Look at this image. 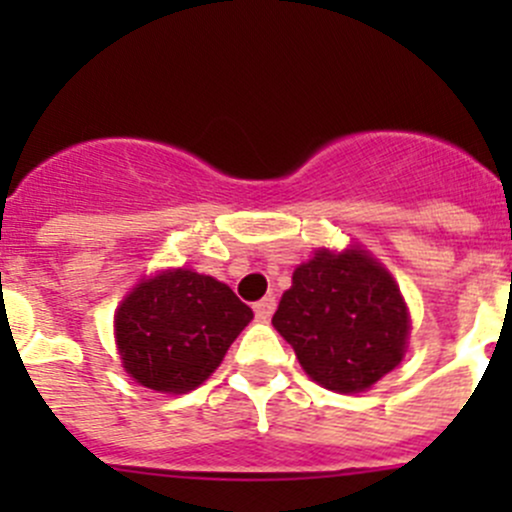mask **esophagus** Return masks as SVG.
<instances>
[{"label":"esophagus","mask_w":512,"mask_h":512,"mask_svg":"<svg viewBox=\"0 0 512 512\" xmlns=\"http://www.w3.org/2000/svg\"><path fill=\"white\" fill-rule=\"evenodd\" d=\"M275 307H277V299L272 297H262L260 302H255V317L257 319H262V322H267V319L272 317V312H275Z\"/></svg>","instance_id":"obj_1"}]
</instances>
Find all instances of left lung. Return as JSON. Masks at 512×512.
Here are the masks:
<instances>
[{
  "mask_svg": "<svg viewBox=\"0 0 512 512\" xmlns=\"http://www.w3.org/2000/svg\"><path fill=\"white\" fill-rule=\"evenodd\" d=\"M324 389L364 391L401 361L409 312L389 272L361 250H319L292 275L272 317Z\"/></svg>",
  "mask_w": 512,
  "mask_h": 512,
  "instance_id": "obj_1",
  "label": "left lung"
}]
</instances>
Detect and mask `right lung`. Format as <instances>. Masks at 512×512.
Here are the masks:
<instances>
[{
    "mask_svg": "<svg viewBox=\"0 0 512 512\" xmlns=\"http://www.w3.org/2000/svg\"><path fill=\"white\" fill-rule=\"evenodd\" d=\"M250 319L252 309L223 282L190 270L163 272L118 307L123 369L153 391H193L218 369Z\"/></svg>",
    "mask_w": 512,
    "mask_h": 512,
    "instance_id": "obj_1",
    "label": "right lung"
}]
</instances>
